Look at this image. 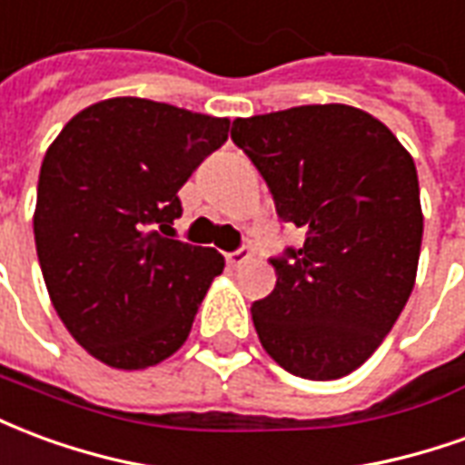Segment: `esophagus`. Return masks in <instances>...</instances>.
Returning <instances> with one entry per match:
<instances>
[{"instance_id":"esophagus-1","label":"esophagus","mask_w":465,"mask_h":465,"mask_svg":"<svg viewBox=\"0 0 465 465\" xmlns=\"http://www.w3.org/2000/svg\"><path fill=\"white\" fill-rule=\"evenodd\" d=\"M250 258H252V250L242 245V248L232 250V252H227V265H232V268H240V265H245Z\"/></svg>"}]
</instances>
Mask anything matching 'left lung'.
I'll use <instances>...</instances> for the list:
<instances>
[{"instance_id":"obj_1","label":"left lung","mask_w":465,"mask_h":465,"mask_svg":"<svg viewBox=\"0 0 465 465\" xmlns=\"http://www.w3.org/2000/svg\"><path fill=\"white\" fill-rule=\"evenodd\" d=\"M282 223L305 232L272 258L252 302L262 348L288 373L335 381L373 355L406 308L423 238L413 157L373 114L302 104L232 122Z\"/></svg>"}]
</instances>
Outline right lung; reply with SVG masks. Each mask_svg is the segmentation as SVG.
Here are the masks:
<instances>
[{"label":"right lung","mask_w":465,"mask_h":465,"mask_svg":"<svg viewBox=\"0 0 465 465\" xmlns=\"http://www.w3.org/2000/svg\"><path fill=\"white\" fill-rule=\"evenodd\" d=\"M227 133V117L112 97L49 144L35 210L39 265L64 328L104 365L143 371L187 341L225 258L173 238L177 190Z\"/></svg>","instance_id":"1"}]
</instances>
